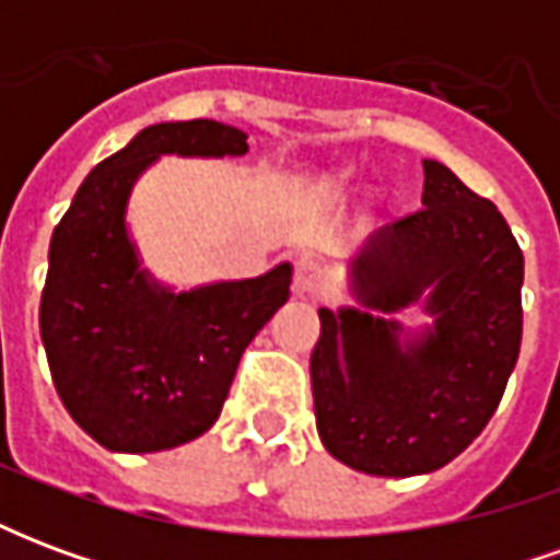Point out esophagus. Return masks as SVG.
<instances>
[{
    "mask_svg": "<svg viewBox=\"0 0 560 560\" xmlns=\"http://www.w3.org/2000/svg\"><path fill=\"white\" fill-rule=\"evenodd\" d=\"M320 284V269H317L315 260H296V269H293V293L296 296H312Z\"/></svg>",
    "mask_w": 560,
    "mask_h": 560,
    "instance_id": "obj_1",
    "label": "esophagus"
}]
</instances>
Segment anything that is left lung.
Here are the masks:
<instances>
[{"instance_id": "1", "label": "left lung", "mask_w": 560, "mask_h": 560, "mask_svg": "<svg viewBox=\"0 0 560 560\" xmlns=\"http://www.w3.org/2000/svg\"><path fill=\"white\" fill-rule=\"evenodd\" d=\"M422 209L369 233L348 264L357 305L317 308V434L375 477H417L486 429L518 360L525 257L492 200L422 161ZM420 304L432 325L395 317Z\"/></svg>"}]
</instances>
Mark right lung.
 Wrapping results in <instances>:
<instances>
[{"label": "right lung", "mask_w": 560, "mask_h": 560, "mask_svg": "<svg viewBox=\"0 0 560 560\" xmlns=\"http://www.w3.org/2000/svg\"><path fill=\"white\" fill-rule=\"evenodd\" d=\"M248 135L215 119L159 122L95 164L56 224L42 341L56 393L114 453H159L212 429L240 357L291 296L281 260L257 279L173 291L140 260L128 200L161 155H245Z\"/></svg>", "instance_id": "add662e5"}]
</instances>
